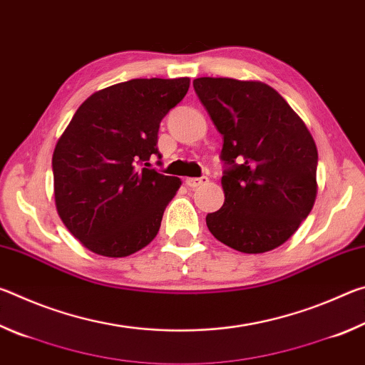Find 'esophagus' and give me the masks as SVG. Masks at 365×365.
Masks as SVG:
<instances>
[{
	"label": "esophagus",
	"mask_w": 365,
	"mask_h": 365,
	"mask_svg": "<svg viewBox=\"0 0 365 365\" xmlns=\"http://www.w3.org/2000/svg\"><path fill=\"white\" fill-rule=\"evenodd\" d=\"M207 182H209L207 177H200V178L191 177V178H187V180H185V183H187L190 188H197V187H201V185H205Z\"/></svg>",
	"instance_id": "obj_1"
}]
</instances>
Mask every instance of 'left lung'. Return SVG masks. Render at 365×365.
<instances>
[{
    "label": "left lung",
    "mask_w": 365,
    "mask_h": 365,
    "mask_svg": "<svg viewBox=\"0 0 365 365\" xmlns=\"http://www.w3.org/2000/svg\"><path fill=\"white\" fill-rule=\"evenodd\" d=\"M224 137L225 201L206 224L220 243L246 255L279 248L317 197V146L279 91L257 80H193Z\"/></svg>",
    "instance_id": "obj_1"
}]
</instances>
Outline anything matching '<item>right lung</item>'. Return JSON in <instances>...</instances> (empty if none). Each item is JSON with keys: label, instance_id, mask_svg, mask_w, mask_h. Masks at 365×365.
<instances>
[{"label": "right lung", "instance_id": "obj_1", "mask_svg": "<svg viewBox=\"0 0 365 365\" xmlns=\"http://www.w3.org/2000/svg\"><path fill=\"white\" fill-rule=\"evenodd\" d=\"M188 88V77L133 78L95 91L76 110L53 153L54 202L86 250L125 257L158 235L182 180L148 160L160 158L159 123Z\"/></svg>", "mask_w": 365, "mask_h": 365}]
</instances>
